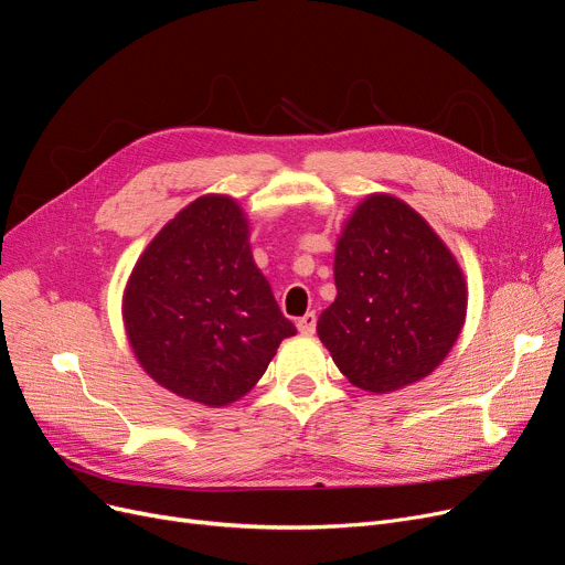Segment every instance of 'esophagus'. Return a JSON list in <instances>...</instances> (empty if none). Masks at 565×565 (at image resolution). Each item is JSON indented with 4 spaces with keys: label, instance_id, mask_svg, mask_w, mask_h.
Wrapping results in <instances>:
<instances>
[{
    "label": "esophagus",
    "instance_id": "34e87169",
    "mask_svg": "<svg viewBox=\"0 0 565 565\" xmlns=\"http://www.w3.org/2000/svg\"><path fill=\"white\" fill-rule=\"evenodd\" d=\"M298 330L302 334H313V330H316V313L313 311H309L302 318H298Z\"/></svg>",
    "mask_w": 565,
    "mask_h": 565
}]
</instances>
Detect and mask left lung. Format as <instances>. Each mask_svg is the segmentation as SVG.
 <instances>
[{
  "mask_svg": "<svg viewBox=\"0 0 565 565\" xmlns=\"http://www.w3.org/2000/svg\"><path fill=\"white\" fill-rule=\"evenodd\" d=\"M334 286L316 332L339 372L376 395L429 376L466 318L459 263L418 212L387 193L366 195L343 226Z\"/></svg>",
  "mask_w": 565,
  "mask_h": 565,
  "instance_id": "left-lung-1",
  "label": "left lung"
}]
</instances>
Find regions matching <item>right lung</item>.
<instances>
[{
	"mask_svg": "<svg viewBox=\"0 0 565 565\" xmlns=\"http://www.w3.org/2000/svg\"><path fill=\"white\" fill-rule=\"evenodd\" d=\"M142 370L175 395L226 406L258 383L296 326L254 263L249 222L228 195H201L138 258L121 300Z\"/></svg>",
	"mask_w": 565,
	"mask_h": 565,
	"instance_id": "1",
	"label": "right lung"
}]
</instances>
